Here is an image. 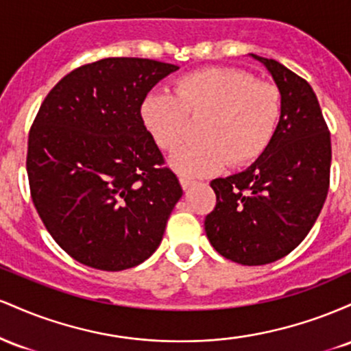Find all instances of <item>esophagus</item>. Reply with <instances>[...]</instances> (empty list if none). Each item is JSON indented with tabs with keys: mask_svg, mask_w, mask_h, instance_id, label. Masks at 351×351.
<instances>
[{
	"mask_svg": "<svg viewBox=\"0 0 351 351\" xmlns=\"http://www.w3.org/2000/svg\"><path fill=\"white\" fill-rule=\"evenodd\" d=\"M180 184H181V188L184 189V191H188V189L191 188L193 184H195V181L189 180V178H180Z\"/></svg>",
	"mask_w": 351,
	"mask_h": 351,
	"instance_id": "obj_1",
	"label": "esophagus"
}]
</instances>
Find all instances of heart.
Listing matches in <instances>:
<instances>
[{"instance_id":"1","label":"heart","mask_w":351,"mask_h":351,"mask_svg":"<svg viewBox=\"0 0 351 351\" xmlns=\"http://www.w3.org/2000/svg\"><path fill=\"white\" fill-rule=\"evenodd\" d=\"M140 112L145 127L167 152L183 142L188 115L204 119L201 142L186 145L170 158L180 175L199 178L217 173L228 162L243 167L263 155L279 123L280 94L249 72L211 67L178 79L176 95L150 92Z\"/></svg>"}]
</instances>
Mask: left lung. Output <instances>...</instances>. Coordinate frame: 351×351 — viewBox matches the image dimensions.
<instances>
[{
    "mask_svg": "<svg viewBox=\"0 0 351 351\" xmlns=\"http://www.w3.org/2000/svg\"><path fill=\"white\" fill-rule=\"evenodd\" d=\"M280 94L272 142L251 167L211 181L216 208L204 219L213 247L243 265L271 264L299 245L315 224L330 183L332 143L315 92L274 59L249 54Z\"/></svg>",
    "mask_w": 351,
    "mask_h": 351,
    "instance_id": "obj_1",
    "label": "left lung"
}]
</instances>
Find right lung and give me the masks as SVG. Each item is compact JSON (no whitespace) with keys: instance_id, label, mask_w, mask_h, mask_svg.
Segmentation results:
<instances>
[{"instance_id":"right-lung-1","label":"right lung","mask_w":351,"mask_h":351,"mask_svg":"<svg viewBox=\"0 0 351 351\" xmlns=\"http://www.w3.org/2000/svg\"><path fill=\"white\" fill-rule=\"evenodd\" d=\"M175 64L107 58L72 71L44 99L27 140L38 215L71 257L99 271L156 251L183 195L145 127L143 99Z\"/></svg>"}]
</instances>
